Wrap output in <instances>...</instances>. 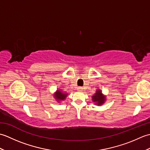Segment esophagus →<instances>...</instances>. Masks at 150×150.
Wrapping results in <instances>:
<instances>
[{"instance_id": "34e87169", "label": "esophagus", "mask_w": 150, "mask_h": 150, "mask_svg": "<svg viewBox=\"0 0 150 150\" xmlns=\"http://www.w3.org/2000/svg\"><path fill=\"white\" fill-rule=\"evenodd\" d=\"M77 90H78L79 91H82V90H83V88H82L81 87V86H79V87L77 88Z\"/></svg>"}]
</instances>
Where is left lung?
I'll use <instances>...</instances> for the list:
<instances>
[{
  "label": "left lung",
  "instance_id": "left-lung-1",
  "mask_svg": "<svg viewBox=\"0 0 150 150\" xmlns=\"http://www.w3.org/2000/svg\"><path fill=\"white\" fill-rule=\"evenodd\" d=\"M91 98L93 103H94L95 105H97V106H101L106 100V96L103 93L102 90H99V89L96 90Z\"/></svg>",
  "mask_w": 150,
  "mask_h": 150
}]
</instances>
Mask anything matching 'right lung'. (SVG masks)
<instances>
[{
	"instance_id": "obj_1",
	"label": "right lung",
	"mask_w": 150,
	"mask_h": 150,
	"mask_svg": "<svg viewBox=\"0 0 150 150\" xmlns=\"http://www.w3.org/2000/svg\"><path fill=\"white\" fill-rule=\"evenodd\" d=\"M68 93H66L65 91H63L61 90H57L55 93L53 94V97L55 98V100L57 103H61V102L64 100L67 96H68Z\"/></svg>"
}]
</instances>
